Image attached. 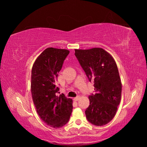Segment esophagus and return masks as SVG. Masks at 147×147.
I'll return each instance as SVG.
<instances>
[{"label":"esophagus","instance_id":"1","mask_svg":"<svg viewBox=\"0 0 147 147\" xmlns=\"http://www.w3.org/2000/svg\"><path fill=\"white\" fill-rule=\"evenodd\" d=\"M79 99H80V96H77L76 97H74V101H77Z\"/></svg>","mask_w":147,"mask_h":147}]
</instances>
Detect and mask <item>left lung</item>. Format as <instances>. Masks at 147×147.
Wrapping results in <instances>:
<instances>
[{"instance_id": "obj_1", "label": "left lung", "mask_w": 147, "mask_h": 147, "mask_svg": "<svg viewBox=\"0 0 147 147\" xmlns=\"http://www.w3.org/2000/svg\"><path fill=\"white\" fill-rule=\"evenodd\" d=\"M75 55L96 91L88 97L86 117L92 124L104 126L113 118L121 101L122 84L116 62L102 48L75 49Z\"/></svg>"}]
</instances>
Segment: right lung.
Wrapping results in <instances>:
<instances>
[{"label": "right lung", "mask_w": 147, "mask_h": 147, "mask_svg": "<svg viewBox=\"0 0 147 147\" xmlns=\"http://www.w3.org/2000/svg\"><path fill=\"white\" fill-rule=\"evenodd\" d=\"M70 51L65 49L48 48L35 59L31 73L30 90L34 104L42 121L54 128L69 121L72 112V99L56 93L57 75Z\"/></svg>", "instance_id": "add662e5"}]
</instances>
